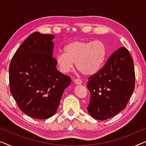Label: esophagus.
<instances>
[{
	"mask_svg": "<svg viewBox=\"0 0 146 146\" xmlns=\"http://www.w3.org/2000/svg\"><path fill=\"white\" fill-rule=\"evenodd\" d=\"M73 80H74V82H75V83L77 84H80L82 82V80L80 79H75Z\"/></svg>",
	"mask_w": 146,
	"mask_h": 146,
	"instance_id": "1",
	"label": "esophagus"
}]
</instances>
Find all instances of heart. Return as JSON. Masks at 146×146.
Segmentation results:
<instances>
[{
    "instance_id": "1",
    "label": "heart",
    "mask_w": 146,
    "mask_h": 146,
    "mask_svg": "<svg viewBox=\"0 0 146 146\" xmlns=\"http://www.w3.org/2000/svg\"><path fill=\"white\" fill-rule=\"evenodd\" d=\"M106 54V45L101 40H75L64 48V53L56 56V62L62 73L69 72L75 62L82 73L91 75L100 69Z\"/></svg>"
}]
</instances>
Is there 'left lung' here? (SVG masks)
<instances>
[{
  "mask_svg": "<svg viewBox=\"0 0 146 146\" xmlns=\"http://www.w3.org/2000/svg\"><path fill=\"white\" fill-rule=\"evenodd\" d=\"M90 92L87 110L93 118L106 120L127 107L135 86L134 62L128 50L121 47L104 67L88 78Z\"/></svg>",
  "mask_w": 146,
  "mask_h": 146,
  "instance_id": "left-lung-1",
  "label": "left lung"
}]
</instances>
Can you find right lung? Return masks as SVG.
Here are the masks:
<instances>
[{"instance_id": "1", "label": "right lung", "mask_w": 146, "mask_h": 146, "mask_svg": "<svg viewBox=\"0 0 146 146\" xmlns=\"http://www.w3.org/2000/svg\"><path fill=\"white\" fill-rule=\"evenodd\" d=\"M55 38L34 32L20 45L9 66L10 90L18 108L33 118L46 119L56 113L71 79L57 70L53 57Z\"/></svg>"}]
</instances>
